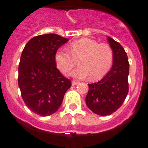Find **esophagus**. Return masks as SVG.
I'll list each match as a JSON object with an SVG mask.
<instances>
[{
    "mask_svg": "<svg viewBox=\"0 0 148 148\" xmlns=\"http://www.w3.org/2000/svg\"><path fill=\"white\" fill-rule=\"evenodd\" d=\"M78 84V82H75V81H73V82H72V85L73 86L76 85V84Z\"/></svg>",
    "mask_w": 148,
    "mask_h": 148,
    "instance_id": "1",
    "label": "esophagus"
}]
</instances>
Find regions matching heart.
Returning <instances> with one entry per match:
<instances>
[{
	"mask_svg": "<svg viewBox=\"0 0 148 148\" xmlns=\"http://www.w3.org/2000/svg\"><path fill=\"white\" fill-rule=\"evenodd\" d=\"M68 51L61 49L55 56L56 66L64 75H68L76 65L79 66L73 73L75 78H87L99 80L108 73L113 60V50L108 44H99L90 38H82L68 46Z\"/></svg>",
	"mask_w": 148,
	"mask_h": 148,
	"instance_id": "obj_1",
	"label": "heart"
}]
</instances>
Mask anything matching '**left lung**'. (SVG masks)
<instances>
[{
	"instance_id": "8db88e82",
	"label": "left lung",
	"mask_w": 148,
	"mask_h": 148,
	"mask_svg": "<svg viewBox=\"0 0 148 148\" xmlns=\"http://www.w3.org/2000/svg\"><path fill=\"white\" fill-rule=\"evenodd\" d=\"M113 50V66L99 82L89 84L86 104L99 116H109L123 104L128 93L129 62L125 49L112 38L108 37Z\"/></svg>"
}]
</instances>
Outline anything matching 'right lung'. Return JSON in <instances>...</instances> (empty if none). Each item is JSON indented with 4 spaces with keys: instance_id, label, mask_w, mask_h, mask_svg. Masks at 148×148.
<instances>
[{
    "instance_id": "right-lung-1",
    "label": "right lung",
    "mask_w": 148,
    "mask_h": 148,
    "mask_svg": "<svg viewBox=\"0 0 148 148\" xmlns=\"http://www.w3.org/2000/svg\"><path fill=\"white\" fill-rule=\"evenodd\" d=\"M56 34L38 35L22 51L18 66V87L27 108L41 116L58 110L71 82L56 67L55 56L66 43Z\"/></svg>"
}]
</instances>
